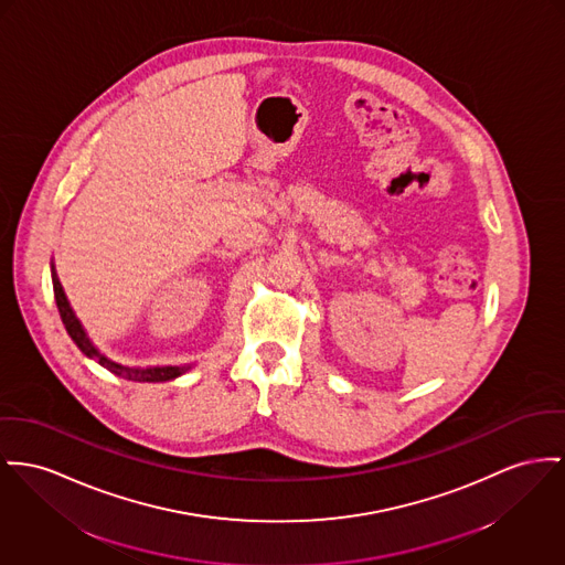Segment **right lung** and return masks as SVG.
<instances>
[{"label": "right lung", "mask_w": 565, "mask_h": 565, "mask_svg": "<svg viewBox=\"0 0 565 565\" xmlns=\"http://www.w3.org/2000/svg\"><path fill=\"white\" fill-rule=\"evenodd\" d=\"M51 280H53V294H55V301H57V308H60V317L66 326V332L68 337L75 340L76 347L81 349L83 355H87L89 360L98 362L103 369L111 371L114 375L121 376V379H128V381H137V383H162V381H173L178 376L186 375L192 364H180V366H126V364H119L109 360L105 353H100V349L89 340L85 328L81 326L78 317L71 306V301L64 294V287L57 278V271H55V265L51 262Z\"/></svg>", "instance_id": "right-lung-1"}]
</instances>
